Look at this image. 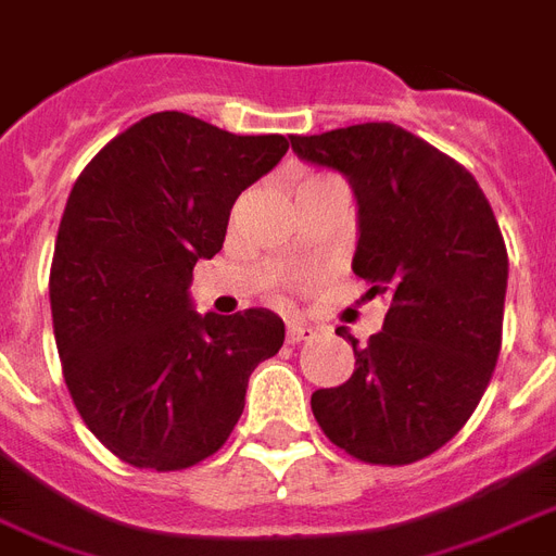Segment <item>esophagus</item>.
Returning a JSON list of instances; mask_svg holds the SVG:
<instances>
[{
    "label": "esophagus",
    "instance_id": "obj_1",
    "mask_svg": "<svg viewBox=\"0 0 556 556\" xmlns=\"http://www.w3.org/2000/svg\"><path fill=\"white\" fill-rule=\"evenodd\" d=\"M315 334V329L306 324H288L286 326V338H288V344H300V341H308Z\"/></svg>",
    "mask_w": 556,
    "mask_h": 556
}]
</instances>
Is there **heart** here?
Segmentation results:
<instances>
[{
    "mask_svg": "<svg viewBox=\"0 0 556 556\" xmlns=\"http://www.w3.org/2000/svg\"><path fill=\"white\" fill-rule=\"evenodd\" d=\"M326 180H338V177H334V175H326V172H308V175H300V177H296L294 192H303V189H312V186L326 184Z\"/></svg>",
    "mask_w": 556,
    "mask_h": 556,
    "instance_id": "b5f03b06",
    "label": "heart"
}]
</instances>
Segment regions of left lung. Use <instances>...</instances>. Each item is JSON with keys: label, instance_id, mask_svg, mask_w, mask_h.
Wrapping results in <instances>:
<instances>
[{"label": "left lung", "instance_id": "1", "mask_svg": "<svg viewBox=\"0 0 556 556\" xmlns=\"http://www.w3.org/2000/svg\"><path fill=\"white\" fill-rule=\"evenodd\" d=\"M358 198L353 270L388 300L379 334L338 388L312 393L317 426L364 464L405 466L446 446L472 417L502 350L507 248L464 165L391 122L291 137ZM346 338V329H338Z\"/></svg>", "mask_w": 556, "mask_h": 556}]
</instances>
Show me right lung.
Returning <instances> with one entry per match:
<instances>
[{"mask_svg": "<svg viewBox=\"0 0 556 556\" xmlns=\"http://www.w3.org/2000/svg\"><path fill=\"white\" fill-rule=\"evenodd\" d=\"M286 151L279 134L165 110L110 139L72 186L49 274L54 341L80 419L118 460L177 472L215 455L250 372L286 341L262 308H189L194 262L222 250L236 198Z\"/></svg>", "mask_w": 556, "mask_h": 556, "instance_id": "right-lung-1", "label": "right lung"}]
</instances>
